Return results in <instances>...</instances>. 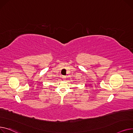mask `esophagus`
Returning <instances> with one entry per match:
<instances>
[{
	"label": "esophagus",
	"instance_id": "esophagus-1",
	"mask_svg": "<svg viewBox=\"0 0 133 133\" xmlns=\"http://www.w3.org/2000/svg\"><path fill=\"white\" fill-rule=\"evenodd\" d=\"M66 76H62V78H63V79L64 80V81H65V79H66Z\"/></svg>",
	"mask_w": 133,
	"mask_h": 133
}]
</instances>
